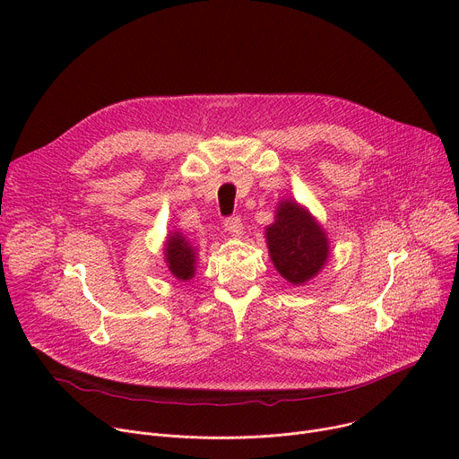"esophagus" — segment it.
<instances>
[{"mask_svg": "<svg viewBox=\"0 0 459 459\" xmlns=\"http://www.w3.org/2000/svg\"><path fill=\"white\" fill-rule=\"evenodd\" d=\"M225 230L232 236H239L243 232V223L239 216H232L229 220H225Z\"/></svg>", "mask_w": 459, "mask_h": 459, "instance_id": "obj_1", "label": "esophagus"}]
</instances>
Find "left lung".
Segmentation results:
<instances>
[{"mask_svg":"<svg viewBox=\"0 0 459 459\" xmlns=\"http://www.w3.org/2000/svg\"><path fill=\"white\" fill-rule=\"evenodd\" d=\"M269 258L293 286L316 279L330 258V241L312 212L295 199H281L274 221L265 227Z\"/></svg>","mask_w":459,"mask_h":459,"instance_id":"1","label":"left lung"}]
</instances>
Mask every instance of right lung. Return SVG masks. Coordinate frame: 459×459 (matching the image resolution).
<instances>
[{
    "label": "right lung",
    "instance_id": "obj_1",
    "mask_svg": "<svg viewBox=\"0 0 459 459\" xmlns=\"http://www.w3.org/2000/svg\"><path fill=\"white\" fill-rule=\"evenodd\" d=\"M164 262L177 281H192L197 267V246L185 234L173 230L164 241Z\"/></svg>",
    "mask_w": 459,
    "mask_h": 459
}]
</instances>
